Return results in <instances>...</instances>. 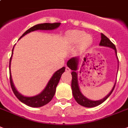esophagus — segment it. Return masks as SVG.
Segmentation results:
<instances>
[{
    "label": "esophagus",
    "instance_id": "esophagus-1",
    "mask_svg": "<svg viewBox=\"0 0 128 128\" xmlns=\"http://www.w3.org/2000/svg\"><path fill=\"white\" fill-rule=\"evenodd\" d=\"M66 72H71V70H70V68H69L68 67H66Z\"/></svg>",
    "mask_w": 128,
    "mask_h": 128
}]
</instances>
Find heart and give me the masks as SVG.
<instances>
[{"mask_svg": "<svg viewBox=\"0 0 128 128\" xmlns=\"http://www.w3.org/2000/svg\"><path fill=\"white\" fill-rule=\"evenodd\" d=\"M68 37L70 41L75 44L80 42V44L84 46H88L93 41L91 35L86 34V32L82 30H73L70 32L68 34Z\"/></svg>", "mask_w": 128, "mask_h": 128, "instance_id": "1", "label": "heart"}]
</instances>
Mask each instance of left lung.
<instances>
[{
    "label": "left lung",
    "instance_id": "obj_1",
    "mask_svg": "<svg viewBox=\"0 0 128 128\" xmlns=\"http://www.w3.org/2000/svg\"><path fill=\"white\" fill-rule=\"evenodd\" d=\"M99 45L102 46H107V47L113 48L115 50V53H116V57H117V51H116L115 45L111 42L107 37H106L105 35L102 34H101V40H100V42L99 43ZM117 58H118V57H117ZM78 63L79 58H77V57L72 58L67 62L68 67L72 70V72L71 73L72 76V93H73V96L74 97L75 100H76V102L79 104H80L83 106H85V107L91 108L99 105L101 103H102L103 102L105 101L108 98L109 96L110 95L111 93H112L113 90L115 88L116 83L114 84V86L110 92L104 98H102V99L98 100H91L90 99H88V98H86V96L81 93L80 88H79L78 81V72H77V70H78Z\"/></svg>",
    "mask_w": 128,
    "mask_h": 128
}]
</instances>
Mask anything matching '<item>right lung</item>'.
Returning <instances> with one entry per match:
<instances>
[{
    "label": "right lung",
    "mask_w": 128,
    "mask_h": 128,
    "mask_svg": "<svg viewBox=\"0 0 128 128\" xmlns=\"http://www.w3.org/2000/svg\"><path fill=\"white\" fill-rule=\"evenodd\" d=\"M60 25V23H53V24H49V23H44V24H40L35 25L34 26L32 27L28 30L24 34H23L22 36H21L20 38L24 37L26 34H29L30 32H34L36 30H52L54 29H56L58 28ZM13 49H12V53L13 54ZM12 54L11 56V58L10 59V65H9V69H10V86L12 88V91L14 93L22 102L26 104V105L31 106V107H40L42 106L45 105L47 103H48L52 98H53L54 95L56 92V88L58 84L60 79L61 78L62 74L65 71V67H62L58 71H56L52 76L50 80H49L48 83L46 85V88L44 89L37 94L36 96H25L18 92L14 86L13 82H12V76H11V72H10V62H11V59H12Z\"/></svg>",
    "instance_id": "obj_1"
}]
</instances>
